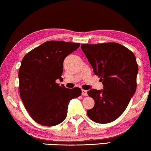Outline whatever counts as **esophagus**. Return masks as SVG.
Instances as JSON below:
<instances>
[{"instance_id":"esophagus-1","label":"esophagus","mask_w":151,"mask_h":151,"mask_svg":"<svg viewBox=\"0 0 151 151\" xmlns=\"http://www.w3.org/2000/svg\"><path fill=\"white\" fill-rule=\"evenodd\" d=\"M81 94H82L83 96H88V92H87V91L85 90H82Z\"/></svg>"}]
</instances>
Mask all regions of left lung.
<instances>
[{
  "label": "left lung",
  "mask_w": 151,
  "mask_h": 151,
  "mask_svg": "<svg viewBox=\"0 0 151 151\" xmlns=\"http://www.w3.org/2000/svg\"><path fill=\"white\" fill-rule=\"evenodd\" d=\"M81 48L103 85V90L88 92L95 102L87 111L88 116L100 124L113 122L122 115L136 91L138 65L135 55L115 42L81 44Z\"/></svg>",
  "instance_id": "1"
}]
</instances>
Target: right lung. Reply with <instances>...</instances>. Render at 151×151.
Masks as SVG:
<instances>
[{"label": "right lung", "instance_id": "1", "mask_svg": "<svg viewBox=\"0 0 151 151\" xmlns=\"http://www.w3.org/2000/svg\"><path fill=\"white\" fill-rule=\"evenodd\" d=\"M79 43L48 41L23 57L18 73L21 99L33 120L46 127L55 126L66 118L70 100L81 94L79 88L59 86L63 60Z\"/></svg>", "mask_w": 151, "mask_h": 151}]
</instances>
